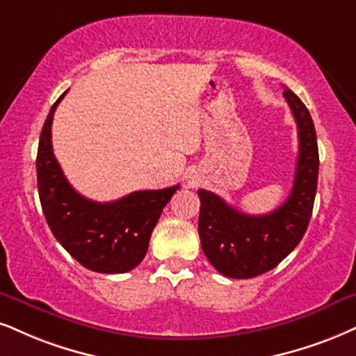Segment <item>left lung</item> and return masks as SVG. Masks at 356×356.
I'll return each mask as SVG.
<instances>
[{"label": "left lung", "instance_id": "left-lung-1", "mask_svg": "<svg viewBox=\"0 0 356 356\" xmlns=\"http://www.w3.org/2000/svg\"><path fill=\"white\" fill-rule=\"evenodd\" d=\"M284 97L299 130V156L289 198L267 214H245L211 191L198 190V231L204 256L231 279H251L274 269L304 238L318 178L315 127L304 102L285 87Z\"/></svg>", "mask_w": 356, "mask_h": 356}]
</instances>
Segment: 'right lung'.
<instances>
[{"mask_svg":"<svg viewBox=\"0 0 356 356\" xmlns=\"http://www.w3.org/2000/svg\"><path fill=\"white\" fill-rule=\"evenodd\" d=\"M64 95L51 107L39 137L36 170L42 213L54 238L79 264L102 274H124L143 261L153 227L179 185L134 191L111 203L79 195L52 152V117Z\"/></svg>","mask_w":356,"mask_h":356,"instance_id":"1","label":"right lung"}]
</instances>
